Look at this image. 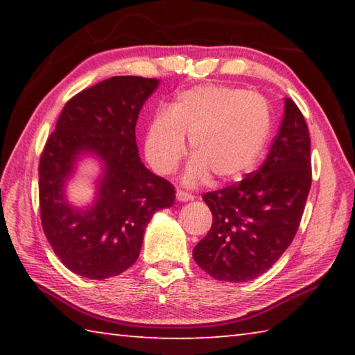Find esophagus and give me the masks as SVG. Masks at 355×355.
Here are the masks:
<instances>
[{
    "label": "esophagus",
    "instance_id": "obj_1",
    "mask_svg": "<svg viewBox=\"0 0 355 355\" xmlns=\"http://www.w3.org/2000/svg\"><path fill=\"white\" fill-rule=\"evenodd\" d=\"M177 199H178L180 202H188V200L194 199V196L189 194V192H186V191L178 189V191H177Z\"/></svg>",
    "mask_w": 355,
    "mask_h": 355
}]
</instances>
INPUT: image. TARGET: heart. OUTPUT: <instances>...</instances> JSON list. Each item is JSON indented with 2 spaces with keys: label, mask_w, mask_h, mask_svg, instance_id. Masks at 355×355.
<instances>
[{
  "label": "heart",
  "mask_w": 355,
  "mask_h": 355,
  "mask_svg": "<svg viewBox=\"0 0 355 355\" xmlns=\"http://www.w3.org/2000/svg\"><path fill=\"white\" fill-rule=\"evenodd\" d=\"M271 130L269 106L261 95L230 86H197L178 94L169 111L159 112L146 136L148 164L161 175L175 172L186 153L194 158L184 182L241 177L255 164Z\"/></svg>",
  "instance_id": "heart-1"
}]
</instances>
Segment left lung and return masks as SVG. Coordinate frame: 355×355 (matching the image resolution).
<instances>
[{
	"instance_id": "1",
	"label": "left lung",
	"mask_w": 355,
	"mask_h": 355,
	"mask_svg": "<svg viewBox=\"0 0 355 355\" xmlns=\"http://www.w3.org/2000/svg\"><path fill=\"white\" fill-rule=\"evenodd\" d=\"M310 186L309 128L296 103L285 98L280 130L260 169L203 194L213 224L192 250L196 263L232 284L266 272L296 235Z\"/></svg>"
}]
</instances>
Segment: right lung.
Returning a JSON list of instances; mask_svg holds the SVG:
<instances>
[{
	"mask_svg": "<svg viewBox=\"0 0 355 355\" xmlns=\"http://www.w3.org/2000/svg\"><path fill=\"white\" fill-rule=\"evenodd\" d=\"M159 80L112 76L65 103L39 164V203L45 236L64 266L103 280L135 264L146 227L175 202V188L142 164L136 122ZM92 155L102 172L89 206L64 194L77 161Z\"/></svg>",
	"mask_w": 355,
	"mask_h": 355,
	"instance_id": "add662e5",
	"label": "right lung"
}]
</instances>
